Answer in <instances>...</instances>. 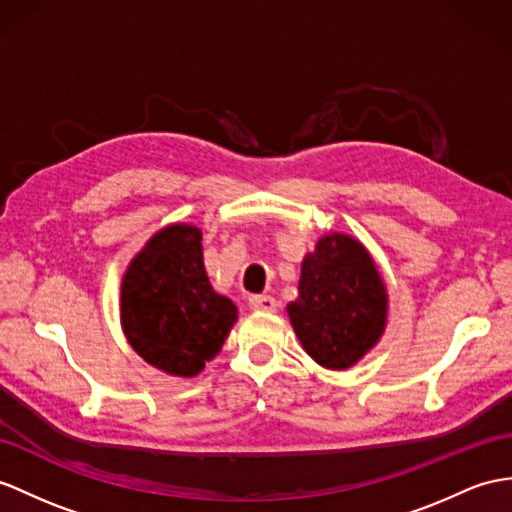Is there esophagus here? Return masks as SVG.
<instances>
[{
  "instance_id": "obj_1",
  "label": "esophagus",
  "mask_w": 512,
  "mask_h": 512,
  "mask_svg": "<svg viewBox=\"0 0 512 512\" xmlns=\"http://www.w3.org/2000/svg\"><path fill=\"white\" fill-rule=\"evenodd\" d=\"M249 308L252 310H265V313H273L278 308L276 297L271 295H252L249 297Z\"/></svg>"
}]
</instances>
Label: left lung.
I'll list each match as a JSON object with an SVG mask.
<instances>
[{
	"mask_svg": "<svg viewBox=\"0 0 512 512\" xmlns=\"http://www.w3.org/2000/svg\"><path fill=\"white\" fill-rule=\"evenodd\" d=\"M297 291L286 313L299 343L321 367H352L380 341L389 297L373 258L352 236H321L304 258Z\"/></svg>",
	"mask_w": 512,
	"mask_h": 512,
	"instance_id": "left-lung-1",
	"label": "left lung"
}]
</instances>
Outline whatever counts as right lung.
I'll list each match as a JSON object with an SVG mask.
<instances>
[{"mask_svg": "<svg viewBox=\"0 0 512 512\" xmlns=\"http://www.w3.org/2000/svg\"><path fill=\"white\" fill-rule=\"evenodd\" d=\"M236 321V306L213 291L202 232L176 223L156 232L121 282V326L145 363L193 378L213 360Z\"/></svg>", "mask_w": 512, "mask_h": 512, "instance_id": "1", "label": "right lung"}]
</instances>
